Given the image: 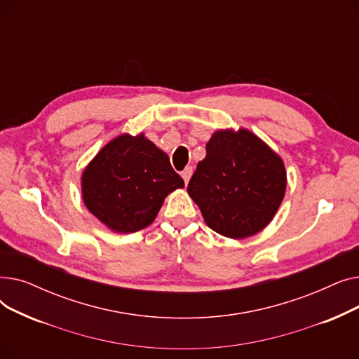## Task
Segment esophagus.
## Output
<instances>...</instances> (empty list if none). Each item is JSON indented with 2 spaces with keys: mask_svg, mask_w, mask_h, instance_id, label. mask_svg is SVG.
I'll return each instance as SVG.
<instances>
[{
  "mask_svg": "<svg viewBox=\"0 0 359 359\" xmlns=\"http://www.w3.org/2000/svg\"><path fill=\"white\" fill-rule=\"evenodd\" d=\"M192 173H194V168H192V167H186V168L183 170V172H182V177H183V180H184L186 184L189 183V179H191Z\"/></svg>",
  "mask_w": 359,
  "mask_h": 359,
  "instance_id": "1",
  "label": "esophagus"
}]
</instances>
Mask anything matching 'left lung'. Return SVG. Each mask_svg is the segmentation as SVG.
<instances>
[{"mask_svg": "<svg viewBox=\"0 0 359 359\" xmlns=\"http://www.w3.org/2000/svg\"><path fill=\"white\" fill-rule=\"evenodd\" d=\"M287 170L280 156L246 128L219 129L206 144L187 194L205 224L240 240L273 219L285 196Z\"/></svg>", "mask_w": 359, "mask_h": 359, "instance_id": "obj_1", "label": "left lung"}]
</instances>
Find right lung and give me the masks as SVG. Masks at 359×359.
<instances>
[{"label":"right lung","instance_id":"obj_1","mask_svg":"<svg viewBox=\"0 0 359 359\" xmlns=\"http://www.w3.org/2000/svg\"><path fill=\"white\" fill-rule=\"evenodd\" d=\"M184 182L168 156L142 132L109 141L81 175L87 210L113 233L140 231L156 219L167 195Z\"/></svg>","mask_w":359,"mask_h":359}]
</instances>
